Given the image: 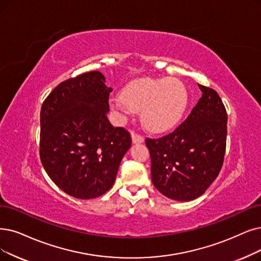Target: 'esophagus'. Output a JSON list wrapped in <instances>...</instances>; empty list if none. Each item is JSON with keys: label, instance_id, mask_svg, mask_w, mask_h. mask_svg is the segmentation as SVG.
Listing matches in <instances>:
<instances>
[{"label": "esophagus", "instance_id": "1", "mask_svg": "<svg viewBox=\"0 0 261 261\" xmlns=\"http://www.w3.org/2000/svg\"><path fill=\"white\" fill-rule=\"evenodd\" d=\"M132 141H133V143H142L144 141V138L136 133H133L132 134Z\"/></svg>", "mask_w": 261, "mask_h": 261}]
</instances>
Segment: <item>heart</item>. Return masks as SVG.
<instances>
[{"label":"heart","mask_w":261,"mask_h":261,"mask_svg":"<svg viewBox=\"0 0 261 261\" xmlns=\"http://www.w3.org/2000/svg\"><path fill=\"white\" fill-rule=\"evenodd\" d=\"M111 105L125 114L141 112V120L151 132L170 129L189 105V92L179 79L144 78L132 82L123 95L112 98Z\"/></svg>","instance_id":"b5f03b06"}]
</instances>
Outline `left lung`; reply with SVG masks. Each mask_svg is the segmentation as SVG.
Wrapping results in <instances>:
<instances>
[{
	"mask_svg": "<svg viewBox=\"0 0 261 261\" xmlns=\"http://www.w3.org/2000/svg\"><path fill=\"white\" fill-rule=\"evenodd\" d=\"M201 98L171 134L145 139L156 190L176 201L201 196L217 178L224 162L227 112L217 93L198 85Z\"/></svg>",
	"mask_w": 261,
	"mask_h": 261,
	"instance_id": "8db88e82",
	"label": "left lung"
}]
</instances>
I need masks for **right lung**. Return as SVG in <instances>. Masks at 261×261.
I'll list each match as a JSON object with an SVG mask.
<instances>
[{"instance_id": "obj_1", "label": "right lung", "mask_w": 261, "mask_h": 261, "mask_svg": "<svg viewBox=\"0 0 261 261\" xmlns=\"http://www.w3.org/2000/svg\"><path fill=\"white\" fill-rule=\"evenodd\" d=\"M111 88L94 70L61 82L40 111V161L60 189L79 199L108 192L130 135L107 118Z\"/></svg>"}]
</instances>
